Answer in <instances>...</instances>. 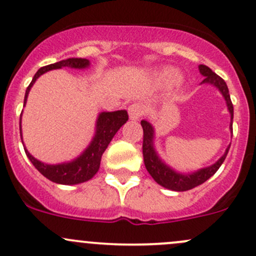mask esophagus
Listing matches in <instances>:
<instances>
[{"instance_id": "obj_1", "label": "esophagus", "mask_w": 256, "mask_h": 256, "mask_svg": "<svg viewBox=\"0 0 256 256\" xmlns=\"http://www.w3.org/2000/svg\"><path fill=\"white\" fill-rule=\"evenodd\" d=\"M128 115H130L131 120H138V118L144 115V105L135 102V104H132L128 106Z\"/></svg>"}]
</instances>
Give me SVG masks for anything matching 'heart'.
I'll return each mask as SVG.
<instances>
[{
    "instance_id": "1",
    "label": "heart",
    "mask_w": 256,
    "mask_h": 256,
    "mask_svg": "<svg viewBox=\"0 0 256 256\" xmlns=\"http://www.w3.org/2000/svg\"><path fill=\"white\" fill-rule=\"evenodd\" d=\"M172 74H174L172 69H162V70L154 73V80L158 82H164L170 79L171 85L177 86V85H180V82H183V76H182V74H180V73H174V76H172Z\"/></svg>"
}]
</instances>
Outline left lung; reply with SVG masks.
<instances>
[{
  "instance_id": "1",
  "label": "left lung",
  "mask_w": 256,
  "mask_h": 256,
  "mask_svg": "<svg viewBox=\"0 0 256 256\" xmlns=\"http://www.w3.org/2000/svg\"><path fill=\"white\" fill-rule=\"evenodd\" d=\"M200 69V73L204 76V79L202 80L200 84H210L213 86H216V89L220 92V94L223 95V98L226 99V106H228V112L230 114V131L233 134V104H232L230 95H229L228 86H226V82L220 78L219 76H216L210 68H208L207 66H203L200 64L198 66ZM141 126L144 128V144H142V154H144V167L148 171V174H151V177L158 183L162 187L167 188V190H176V192H184V190H192V188L197 187V186L202 184L206 180H209L216 171L219 170V167L222 166V164L226 160V154H228L229 148H230V144L226 147V152H224L223 156L213 164L212 166L204 167V168H200L198 171L192 172V174H180L177 172L176 170H174L172 167H170L168 164H164L161 160V157L158 156V154L156 152L154 148V128L148 121L142 120L141 121Z\"/></svg>"
}]
</instances>
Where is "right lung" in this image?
Listing matches in <instances>:
<instances>
[{"instance_id": "right-lung-1", "label": "right lung", "mask_w": 256, "mask_h": 256, "mask_svg": "<svg viewBox=\"0 0 256 256\" xmlns=\"http://www.w3.org/2000/svg\"><path fill=\"white\" fill-rule=\"evenodd\" d=\"M90 62L84 58H68L64 60L56 62L54 64H49L47 66L40 68L37 73L33 76L32 82L28 85L27 90H26L24 95V105L27 102L28 94H30V88L36 82V80L40 78L42 74L47 73L53 69H60L64 66L73 69H85L89 68ZM128 120V115L126 110H118V112H100L96 118V125H95V134L92 138V142L89 146L79 154L76 158L72 160L69 162H63V164H48L44 162L40 161V160L34 158L32 154L28 152L26 148L24 151L30 161L32 162L33 166L40 172L46 178L54 183H59V184H79V183L86 182V180H92V177L96 174L99 171L100 161H102V156L106 147L109 146L110 141L115 136V134L120 130L121 126ZM20 121H22V114L20 118V138H22V128H20ZM23 144V141H22Z\"/></svg>"}]
</instances>
